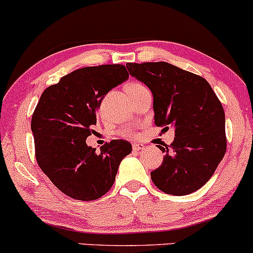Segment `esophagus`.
<instances>
[{"mask_svg": "<svg viewBox=\"0 0 253 253\" xmlns=\"http://www.w3.org/2000/svg\"><path fill=\"white\" fill-rule=\"evenodd\" d=\"M143 148H144V146L142 143H132V149L134 150H141Z\"/></svg>", "mask_w": 253, "mask_h": 253, "instance_id": "1", "label": "esophagus"}]
</instances>
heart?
Instances as JSON below:
<instances>
[{
	"instance_id": "1",
	"label": "heart",
	"mask_w": 253,
	"mask_h": 253,
	"mask_svg": "<svg viewBox=\"0 0 253 253\" xmlns=\"http://www.w3.org/2000/svg\"><path fill=\"white\" fill-rule=\"evenodd\" d=\"M142 88H144L143 86H142V84H129V86H127V88H126V93H131V92H136V90H138V89H142ZM123 134H126V135H130L132 132V130L131 129H126V130H123Z\"/></svg>"
}]
</instances>
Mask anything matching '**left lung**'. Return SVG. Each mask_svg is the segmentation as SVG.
<instances>
[{"mask_svg": "<svg viewBox=\"0 0 253 253\" xmlns=\"http://www.w3.org/2000/svg\"><path fill=\"white\" fill-rule=\"evenodd\" d=\"M130 75L153 94L155 126L174 129L159 169L150 173L158 189L174 196L197 191L214 174L226 153L225 111L201 76L167 62L126 63Z\"/></svg>", "mask_w": 253, "mask_h": 253, "instance_id": "obj_1", "label": "left lung"}]
</instances>
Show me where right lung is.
Wrapping results in <instances>:
<instances>
[{
	"instance_id": "1",
	"label": "right lung",
	"mask_w": 253,
	"mask_h": 253,
	"mask_svg": "<svg viewBox=\"0 0 253 253\" xmlns=\"http://www.w3.org/2000/svg\"><path fill=\"white\" fill-rule=\"evenodd\" d=\"M126 67L105 64L74 70L42 92L31 122L42 171L63 194L93 201L112 188L131 144L113 140L100 152L87 146L95 134L96 111L112 88L127 80Z\"/></svg>"
}]
</instances>
